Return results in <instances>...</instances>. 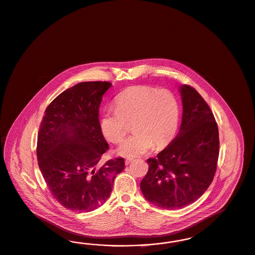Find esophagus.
Returning <instances> with one entry per match:
<instances>
[{
    "label": "esophagus",
    "mask_w": 255,
    "mask_h": 255,
    "mask_svg": "<svg viewBox=\"0 0 255 255\" xmlns=\"http://www.w3.org/2000/svg\"><path fill=\"white\" fill-rule=\"evenodd\" d=\"M132 161H133L132 158H127V159H125V165H129Z\"/></svg>",
    "instance_id": "esophagus-1"
}]
</instances>
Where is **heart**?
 I'll list each match as a JSON object with an SVG mask.
<instances>
[{"label": "heart", "mask_w": 255, "mask_h": 255, "mask_svg": "<svg viewBox=\"0 0 255 255\" xmlns=\"http://www.w3.org/2000/svg\"><path fill=\"white\" fill-rule=\"evenodd\" d=\"M180 116L175 95L166 89L151 86H132L116 98V109L102 114L100 128L104 137L120 142L132 123V133L118 147L117 153L136 157L154 147L170 142L175 134Z\"/></svg>", "instance_id": "1"}]
</instances>
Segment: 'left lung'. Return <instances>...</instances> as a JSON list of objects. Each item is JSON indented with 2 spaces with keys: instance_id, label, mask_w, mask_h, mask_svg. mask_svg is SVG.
<instances>
[{
  "instance_id": "8db88e82",
  "label": "left lung",
  "mask_w": 255,
  "mask_h": 255,
  "mask_svg": "<svg viewBox=\"0 0 255 255\" xmlns=\"http://www.w3.org/2000/svg\"><path fill=\"white\" fill-rule=\"evenodd\" d=\"M182 122L173 141L149 158L140 182L143 196L154 206L173 210L194 203L214 179L219 154L218 127L199 93L180 85Z\"/></svg>"
}]
</instances>
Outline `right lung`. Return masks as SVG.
Returning <instances> with one entry per match:
<instances>
[{
  "label": "right lung",
  "mask_w": 255,
  "mask_h": 255,
  "mask_svg": "<svg viewBox=\"0 0 255 255\" xmlns=\"http://www.w3.org/2000/svg\"><path fill=\"white\" fill-rule=\"evenodd\" d=\"M108 82L78 83L62 92L46 108L38 132L37 158L54 198L73 212H91L105 203L122 157L100 166L108 149L99 121Z\"/></svg>",
  "instance_id": "right-lung-1"
}]
</instances>
